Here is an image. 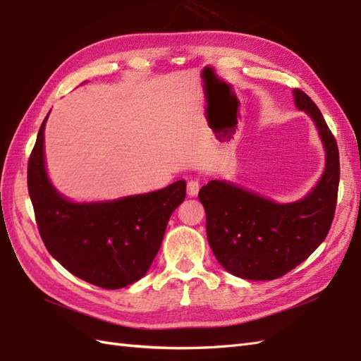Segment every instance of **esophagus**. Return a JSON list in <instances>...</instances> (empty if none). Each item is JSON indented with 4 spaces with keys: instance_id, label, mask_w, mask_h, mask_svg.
Here are the masks:
<instances>
[{
    "instance_id": "1",
    "label": "esophagus",
    "mask_w": 361,
    "mask_h": 361,
    "mask_svg": "<svg viewBox=\"0 0 361 361\" xmlns=\"http://www.w3.org/2000/svg\"><path fill=\"white\" fill-rule=\"evenodd\" d=\"M199 190H200V182H199L197 179H192V180L188 182V185H187V192H188L190 197L197 196Z\"/></svg>"
}]
</instances>
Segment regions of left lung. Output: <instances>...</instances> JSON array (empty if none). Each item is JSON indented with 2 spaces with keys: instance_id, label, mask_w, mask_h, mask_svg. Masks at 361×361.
<instances>
[{
  "instance_id": "8db88e82",
  "label": "left lung",
  "mask_w": 361,
  "mask_h": 361,
  "mask_svg": "<svg viewBox=\"0 0 361 361\" xmlns=\"http://www.w3.org/2000/svg\"><path fill=\"white\" fill-rule=\"evenodd\" d=\"M293 94L298 108L317 126L326 152L325 171L313 191L286 204L225 180H211L199 191L214 255L223 269L243 279L284 276L319 247L334 219L340 179L337 141L316 103L304 91Z\"/></svg>"
}]
</instances>
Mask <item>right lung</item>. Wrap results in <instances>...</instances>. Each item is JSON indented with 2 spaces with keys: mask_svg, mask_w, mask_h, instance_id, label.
Instances as JSON below:
<instances>
[{
  "mask_svg": "<svg viewBox=\"0 0 361 361\" xmlns=\"http://www.w3.org/2000/svg\"><path fill=\"white\" fill-rule=\"evenodd\" d=\"M44 120L28 159L27 185L47 250L97 287L115 290L141 279L161 247L173 211L185 200V180L114 202L73 203L48 180Z\"/></svg>",
  "mask_w": 361,
  "mask_h": 361,
  "instance_id": "1",
  "label": "right lung"
}]
</instances>
